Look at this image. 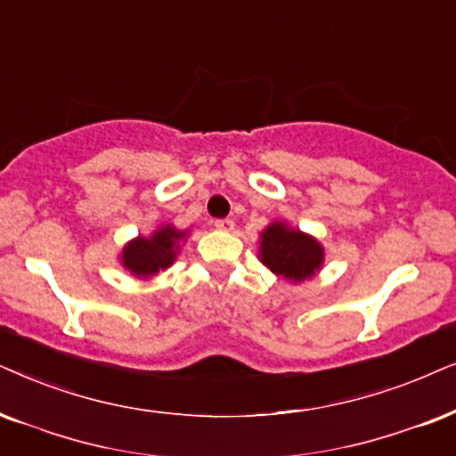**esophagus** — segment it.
Listing matches in <instances>:
<instances>
[{
    "label": "esophagus",
    "instance_id": "1",
    "mask_svg": "<svg viewBox=\"0 0 456 456\" xmlns=\"http://www.w3.org/2000/svg\"><path fill=\"white\" fill-rule=\"evenodd\" d=\"M215 227L221 229V232H232V229L235 227V223L232 221V218H216Z\"/></svg>",
    "mask_w": 456,
    "mask_h": 456
}]
</instances>
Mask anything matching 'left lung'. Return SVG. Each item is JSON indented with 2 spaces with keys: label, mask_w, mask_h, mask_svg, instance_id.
Wrapping results in <instances>:
<instances>
[{
  "label": "left lung",
  "mask_w": 456,
  "mask_h": 456,
  "mask_svg": "<svg viewBox=\"0 0 456 456\" xmlns=\"http://www.w3.org/2000/svg\"><path fill=\"white\" fill-rule=\"evenodd\" d=\"M258 258L275 275L300 283L314 277V273L323 266L325 250L313 235L275 221L260 233Z\"/></svg>",
  "instance_id": "1"
}]
</instances>
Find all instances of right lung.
Instances as JSON below:
<instances>
[{"instance_id": "add662e5", "label": "right lung", "mask_w": 456, "mask_h": 456, "mask_svg": "<svg viewBox=\"0 0 456 456\" xmlns=\"http://www.w3.org/2000/svg\"><path fill=\"white\" fill-rule=\"evenodd\" d=\"M187 238V232H179L173 224H162L150 238L139 235L123 248L120 263L126 271L139 279H150L168 269L179 254V244Z\"/></svg>"}]
</instances>
